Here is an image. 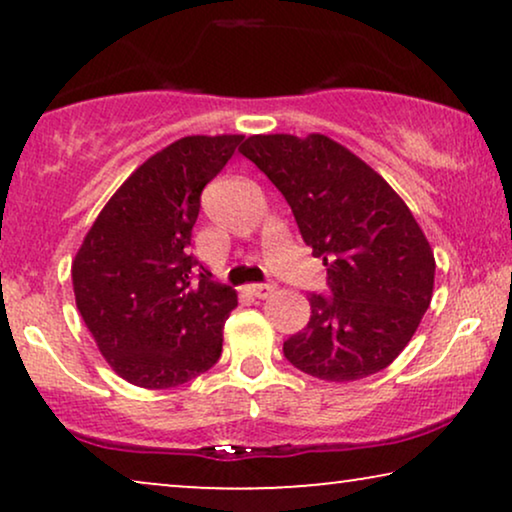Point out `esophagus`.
<instances>
[{
	"instance_id": "obj_1",
	"label": "esophagus",
	"mask_w": 512,
	"mask_h": 512,
	"mask_svg": "<svg viewBox=\"0 0 512 512\" xmlns=\"http://www.w3.org/2000/svg\"><path fill=\"white\" fill-rule=\"evenodd\" d=\"M272 291H275V286L272 284H249L247 286V293L254 298H268Z\"/></svg>"
}]
</instances>
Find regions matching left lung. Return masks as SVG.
<instances>
[{"mask_svg":"<svg viewBox=\"0 0 512 512\" xmlns=\"http://www.w3.org/2000/svg\"><path fill=\"white\" fill-rule=\"evenodd\" d=\"M240 151L284 195L326 265V296L310 293V321L284 356L328 382L380 373L431 303L436 261L415 216L373 167L324 135H254Z\"/></svg>","mask_w":512,"mask_h":512,"instance_id":"obj_1","label":"left lung"}]
</instances>
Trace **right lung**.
<instances>
[{"mask_svg":"<svg viewBox=\"0 0 512 512\" xmlns=\"http://www.w3.org/2000/svg\"><path fill=\"white\" fill-rule=\"evenodd\" d=\"M242 135L184 137L125 179L72 263L76 307L104 359L144 389L179 387L219 361L230 286L191 254L200 195Z\"/></svg>","mask_w":512,"mask_h":512,"instance_id":"right-lung-1","label":"right lung"}]
</instances>
